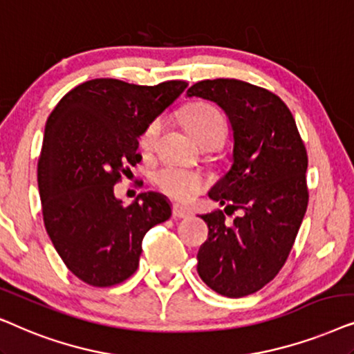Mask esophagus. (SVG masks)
Segmentation results:
<instances>
[{
    "label": "esophagus",
    "instance_id": "esophagus-1",
    "mask_svg": "<svg viewBox=\"0 0 354 354\" xmlns=\"http://www.w3.org/2000/svg\"><path fill=\"white\" fill-rule=\"evenodd\" d=\"M189 216V212L183 209L180 205H173V218H187Z\"/></svg>",
    "mask_w": 354,
    "mask_h": 354
}]
</instances>
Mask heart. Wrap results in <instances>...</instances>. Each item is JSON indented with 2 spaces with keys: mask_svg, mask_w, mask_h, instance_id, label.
<instances>
[{
  "mask_svg": "<svg viewBox=\"0 0 354 354\" xmlns=\"http://www.w3.org/2000/svg\"><path fill=\"white\" fill-rule=\"evenodd\" d=\"M181 121L187 133L201 145L210 144L214 147L223 142L228 134V121L218 108L210 103H192L181 113ZM163 128L162 118H155L145 126L139 138L140 149L150 152L157 144V139ZM152 181L160 191L174 201L187 202L201 191H204L205 180L202 174L189 169H183L174 165H165L152 174Z\"/></svg>",
  "mask_w": 354,
  "mask_h": 354,
  "instance_id": "heart-1",
  "label": "heart"
}]
</instances>
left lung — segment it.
I'll list each match as a JSON object with an SVG mask.
<instances>
[{
	"label": "left lung",
	"instance_id": "left-lung-1",
	"mask_svg": "<svg viewBox=\"0 0 354 354\" xmlns=\"http://www.w3.org/2000/svg\"><path fill=\"white\" fill-rule=\"evenodd\" d=\"M215 102L233 131V165L209 197L225 205L201 215L209 239L197 252L202 281L228 298L256 293L275 279L308 209V153L280 97L238 81H201L186 92ZM241 209L232 225L224 214Z\"/></svg>",
	"mask_w": 354,
	"mask_h": 354
}]
</instances>
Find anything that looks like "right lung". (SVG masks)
<instances>
[{
  "instance_id": "1",
  "label": "right lung",
  "mask_w": 354,
  "mask_h": 354,
  "mask_svg": "<svg viewBox=\"0 0 354 354\" xmlns=\"http://www.w3.org/2000/svg\"><path fill=\"white\" fill-rule=\"evenodd\" d=\"M186 87L92 79L66 93L46 120L37 169L45 228L66 267L87 285L129 279L145 233L171 216L163 194L142 192L124 207L113 186L142 158L145 126Z\"/></svg>"
}]
</instances>
